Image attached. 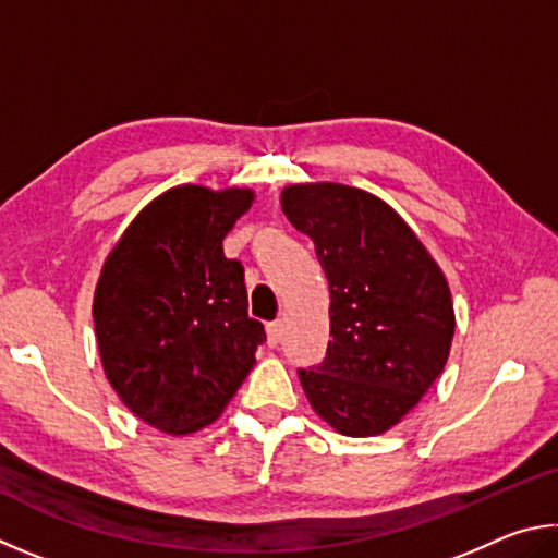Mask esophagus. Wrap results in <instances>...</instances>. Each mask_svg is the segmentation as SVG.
Returning <instances> with one entry per match:
<instances>
[{"mask_svg":"<svg viewBox=\"0 0 558 558\" xmlns=\"http://www.w3.org/2000/svg\"><path fill=\"white\" fill-rule=\"evenodd\" d=\"M281 343V320H271L267 326V345L277 348Z\"/></svg>","mask_w":558,"mask_h":558,"instance_id":"34e87169","label":"esophagus"}]
</instances>
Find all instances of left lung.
Returning a JSON list of instances; mask_svg holds the SVG:
<instances>
[{
    "label": "left lung",
    "instance_id": "obj_1",
    "mask_svg": "<svg viewBox=\"0 0 558 558\" xmlns=\"http://www.w3.org/2000/svg\"><path fill=\"white\" fill-rule=\"evenodd\" d=\"M281 208L316 244L330 289L324 363L299 369L314 412L343 436H377L412 412L451 350V289L412 228L377 195L296 183Z\"/></svg>",
    "mask_w": 558,
    "mask_h": 558
}]
</instances>
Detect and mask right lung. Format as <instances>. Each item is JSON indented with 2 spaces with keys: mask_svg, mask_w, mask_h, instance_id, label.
Returning <instances> with one entry per match:
<instances>
[{
  "mask_svg": "<svg viewBox=\"0 0 558 558\" xmlns=\"http://www.w3.org/2000/svg\"><path fill=\"white\" fill-rule=\"evenodd\" d=\"M252 201L250 189L175 185L136 215L97 281L105 375L124 407L163 434L213 424L267 340L247 314L242 264L222 252Z\"/></svg>",
  "mask_w": 558,
  "mask_h": 558,
  "instance_id": "obj_1",
  "label": "right lung"
}]
</instances>
